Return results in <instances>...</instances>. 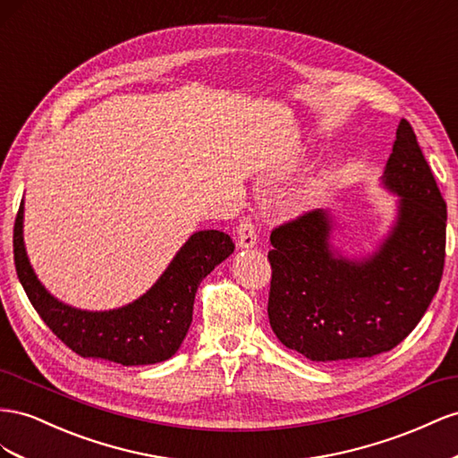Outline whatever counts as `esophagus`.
<instances>
[{
    "label": "esophagus",
    "instance_id": "1",
    "mask_svg": "<svg viewBox=\"0 0 458 458\" xmlns=\"http://www.w3.org/2000/svg\"><path fill=\"white\" fill-rule=\"evenodd\" d=\"M236 243L240 250H251V247H255L257 243V230H255V225L251 220H243L242 225L238 226L236 230Z\"/></svg>",
    "mask_w": 458,
    "mask_h": 458
}]
</instances>
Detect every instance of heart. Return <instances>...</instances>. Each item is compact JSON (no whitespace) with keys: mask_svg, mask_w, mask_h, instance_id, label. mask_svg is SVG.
<instances>
[{"mask_svg":"<svg viewBox=\"0 0 458 458\" xmlns=\"http://www.w3.org/2000/svg\"><path fill=\"white\" fill-rule=\"evenodd\" d=\"M305 153L301 149H295L290 157H287L285 163L280 166V171L276 173L278 180H284L287 176H292L297 173V168L305 165ZM334 186V178L330 173H318L315 176H310L305 184L299 186L295 193L290 198V211L293 215H307L317 211L318 207L326 203V199L330 198V191Z\"/></svg>","mask_w":458,"mask_h":458,"instance_id":"b5f03b06","label":"heart"}]
</instances>
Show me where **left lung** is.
Wrapping results in <instances>:
<instances>
[{
    "label": "left lung",
    "mask_w": 458,
    "mask_h": 458,
    "mask_svg": "<svg viewBox=\"0 0 458 458\" xmlns=\"http://www.w3.org/2000/svg\"><path fill=\"white\" fill-rule=\"evenodd\" d=\"M380 188L394 220L369 251L337 243L318 208L270 233L268 320L280 342L315 362L370 359L407 337L432 303L445 263L447 205L407 121H401Z\"/></svg>",
    "instance_id": "8db88e82"
}]
</instances>
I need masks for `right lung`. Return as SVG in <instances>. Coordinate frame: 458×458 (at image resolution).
Returning <instances> with one entry per match:
<instances>
[{
	"mask_svg": "<svg viewBox=\"0 0 458 458\" xmlns=\"http://www.w3.org/2000/svg\"><path fill=\"white\" fill-rule=\"evenodd\" d=\"M13 251L17 276L32 307L64 345L81 357L141 367L171 359L180 349L199 284L233 253V243L225 232H193L146 293L109 310L63 303L36 276L24 245V199L13 230Z\"/></svg>",
	"mask_w": 458,
	"mask_h": 458,
	"instance_id": "add662e5",
	"label": "right lung"
}]
</instances>
